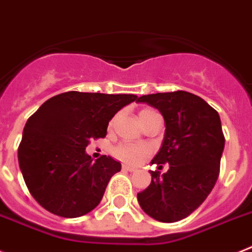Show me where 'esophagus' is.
I'll return each mask as SVG.
<instances>
[{
    "mask_svg": "<svg viewBox=\"0 0 252 252\" xmlns=\"http://www.w3.org/2000/svg\"><path fill=\"white\" fill-rule=\"evenodd\" d=\"M124 170V171H129V172H133L135 171L137 168L135 167H132V166H128V165H123V167H122Z\"/></svg>",
    "mask_w": 252,
    "mask_h": 252,
    "instance_id": "1",
    "label": "esophagus"
}]
</instances>
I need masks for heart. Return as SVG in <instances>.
I'll return each mask as SVG.
<instances>
[{
	"label": "heart",
	"instance_id": "obj_1",
	"mask_svg": "<svg viewBox=\"0 0 252 252\" xmlns=\"http://www.w3.org/2000/svg\"><path fill=\"white\" fill-rule=\"evenodd\" d=\"M156 114L158 113L156 110H153V109H142L139 111V119H141L142 124L146 123L152 115H156ZM115 122H117V117L111 119L109 126L113 128L115 126ZM150 153L151 150L148 146L133 143H120L113 151V155L118 159H120V161H123L126 163H132V165L138 163L141 159H143L144 157H147Z\"/></svg>",
	"mask_w": 252,
	"mask_h": 252
}]
</instances>
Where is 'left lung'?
Segmentation results:
<instances>
[{
    "label": "left lung",
    "mask_w": 252,
    "mask_h": 252,
    "mask_svg": "<svg viewBox=\"0 0 252 252\" xmlns=\"http://www.w3.org/2000/svg\"><path fill=\"white\" fill-rule=\"evenodd\" d=\"M165 119V137L151 163H168L167 172L151 171L147 189L137 194L141 208L159 222L187 218L204 202L217 183L224 135L217 110L202 97L187 93L141 96Z\"/></svg>",
    "instance_id": "obj_1"
}]
</instances>
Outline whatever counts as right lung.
I'll list each match as a JSON object with an SVG mask.
<instances>
[{
	"instance_id": "1",
	"label": "right lung",
	"mask_w": 252,
	"mask_h": 252,
	"mask_svg": "<svg viewBox=\"0 0 252 252\" xmlns=\"http://www.w3.org/2000/svg\"><path fill=\"white\" fill-rule=\"evenodd\" d=\"M135 95L68 91L50 97L28 119L17 157L32 198L50 213L76 218L95 209L120 162L93 161L91 139L104 138L111 118Z\"/></svg>"
}]
</instances>
